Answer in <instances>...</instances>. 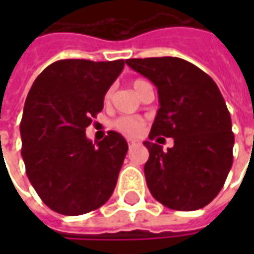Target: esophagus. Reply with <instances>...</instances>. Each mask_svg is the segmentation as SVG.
I'll return each instance as SVG.
<instances>
[{"label":"esophagus","instance_id":"esophagus-1","mask_svg":"<svg viewBox=\"0 0 254 254\" xmlns=\"http://www.w3.org/2000/svg\"><path fill=\"white\" fill-rule=\"evenodd\" d=\"M137 141H133V140H127V145H129V148H133V147H136L137 145Z\"/></svg>","mask_w":254,"mask_h":254}]
</instances>
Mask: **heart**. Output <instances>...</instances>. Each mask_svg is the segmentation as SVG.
<instances>
[{"mask_svg": "<svg viewBox=\"0 0 254 254\" xmlns=\"http://www.w3.org/2000/svg\"><path fill=\"white\" fill-rule=\"evenodd\" d=\"M145 84H148L144 80H136L133 81V88L136 92H138L140 89L143 88ZM113 96V88H110L105 95V102L109 103ZM114 127L118 132H121L125 136H130V137H136L140 133L143 132L144 129V121L136 117H120L118 120L114 121Z\"/></svg>", "mask_w": 254, "mask_h": 254, "instance_id": "1", "label": "heart"}]
</instances>
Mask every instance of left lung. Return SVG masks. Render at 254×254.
I'll list each match as a JSON object with an SVG mask.
<instances>
[{
	"instance_id": "1",
	"label": "left lung",
	"mask_w": 254,
	"mask_h": 254,
	"mask_svg": "<svg viewBox=\"0 0 254 254\" xmlns=\"http://www.w3.org/2000/svg\"><path fill=\"white\" fill-rule=\"evenodd\" d=\"M127 64L149 78L159 95L149 141H144L151 194L176 211L205 207L218 196L233 165L231 117L218 85L182 58H130ZM162 137L174 138L175 147L163 151L152 143Z\"/></svg>"
}]
</instances>
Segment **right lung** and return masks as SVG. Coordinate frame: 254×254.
I'll return each instance as SVG.
<instances>
[{
    "instance_id": "1",
    "label": "right lung",
    "mask_w": 254,
    "mask_h": 254,
    "mask_svg": "<svg viewBox=\"0 0 254 254\" xmlns=\"http://www.w3.org/2000/svg\"><path fill=\"white\" fill-rule=\"evenodd\" d=\"M124 65V60H60L31 87L20 122L21 156L31 185L56 212H91L114 191L127 140L109 130L92 144L85 127L103 110L106 92Z\"/></svg>"
}]
</instances>
